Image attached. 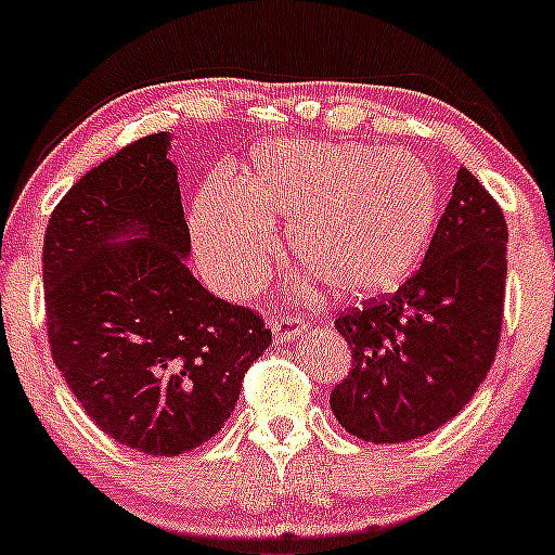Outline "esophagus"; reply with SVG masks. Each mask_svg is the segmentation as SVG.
I'll return each mask as SVG.
<instances>
[{
    "label": "esophagus",
    "instance_id": "34e87169",
    "mask_svg": "<svg viewBox=\"0 0 555 555\" xmlns=\"http://www.w3.org/2000/svg\"><path fill=\"white\" fill-rule=\"evenodd\" d=\"M270 325H272V333H275V341L278 344L294 341V338H299V333H301V327H304L301 318H296V314H288V312L275 314Z\"/></svg>",
    "mask_w": 555,
    "mask_h": 555
}]
</instances>
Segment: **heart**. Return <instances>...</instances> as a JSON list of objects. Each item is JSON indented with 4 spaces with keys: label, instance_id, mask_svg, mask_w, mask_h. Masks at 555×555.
<instances>
[{
    "label": "heart",
    "instance_id": "heart-1",
    "mask_svg": "<svg viewBox=\"0 0 555 555\" xmlns=\"http://www.w3.org/2000/svg\"><path fill=\"white\" fill-rule=\"evenodd\" d=\"M338 299L397 291L431 243L439 184L415 153L362 142L270 140L241 184L206 182L193 206V241L208 280L230 299L256 294L278 256L272 224Z\"/></svg>",
    "mask_w": 555,
    "mask_h": 555
}]
</instances>
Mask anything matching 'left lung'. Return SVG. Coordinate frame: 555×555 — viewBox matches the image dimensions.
<instances>
[{
    "mask_svg": "<svg viewBox=\"0 0 555 555\" xmlns=\"http://www.w3.org/2000/svg\"><path fill=\"white\" fill-rule=\"evenodd\" d=\"M505 246L503 208L461 166L421 270L391 296L336 318L351 371L331 408L349 434L373 444L410 442L466 408L500 344Z\"/></svg>",
    "mask_w": 555,
    "mask_h": 555,
    "instance_id": "1",
    "label": "left lung"
}]
</instances>
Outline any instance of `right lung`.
Segmentation results:
<instances>
[{
  "label": "right lung",
  "instance_id": "right-lung-1",
  "mask_svg": "<svg viewBox=\"0 0 555 555\" xmlns=\"http://www.w3.org/2000/svg\"><path fill=\"white\" fill-rule=\"evenodd\" d=\"M166 153L169 134H147L89 169L52 211L41 272L52 360L89 418L118 444L171 457L224 426L272 331L184 264L190 230Z\"/></svg>",
  "mask_w": 555,
  "mask_h": 555
}]
</instances>
